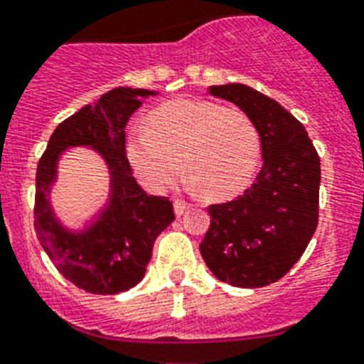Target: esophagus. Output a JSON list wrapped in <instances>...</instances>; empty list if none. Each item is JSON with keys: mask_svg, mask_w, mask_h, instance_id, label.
I'll return each instance as SVG.
<instances>
[{"mask_svg": "<svg viewBox=\"0 0 364 364\" xmlns=\"http://www.w3.org/2000/svg\"><path fill=\"white\" fill-rule=\"evenodd\" d=\"M188 208H191V205H188L187 202H183V200H176V202H173V211H176L177 217L185 215L188 211Z\"/></svg>", "mask_w": 364, "mask_h": 364, "instance_id": "1", "label": "esophagus"}]
</instances>
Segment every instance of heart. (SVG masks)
<instances>
[{"mask_svg":"<svg viewBox=\"0 0 364 364\" xmlns=\"http://www.w3.org/2000/svg\"><path fill=\"white\" fill-rule=\"evenodd\" d=\"M126 159L151 191L176 179L179 162L194 193L232 198L249 187L260 160L255 124L240 111L204 100H173L126 136Z\"/></svg>","mask_w":364,"mask_h":364,"instance_id":"1","label":"heart"}]
</instances>
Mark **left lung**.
Here are the masks:
<instances>
[{
  "mask_svg": "<svg viewBox=\"0 0 364 364\" xmlns=\"http://www.w3.org/2000/svg\"><path fill=\"white\" fill-rule=\"evenodd\" d=\"M208 92L240 107L253 122L262 168L245 194L210 205L211 225L200 253L217 279L264 287L296 264L316 232L319 156L302 122L276 100L240 82L213 85Z\"/></svg>",
  "mask_w": 364,
  "mask_h": 364,
  "instance_id": "8db88e82",
  "label": "left lung"
}]
</instances>
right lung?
Here are the masks:
<instances>
[{
	"instance_id": "obj_1",
	"label": "right lung",
	"mask_w": 364,
	"mask_h": 364,
	"mask_svg": "<svg viewBox=\"0 0 364 364\" xmlns=\"http://www.w3.org/2000/svg\"><path fill=\"white\" fill-rule=\"evenodd\" d=\"M156 90L119 87L60 122L37 164L36 232L65 279L92 294H117L141 282L154 240L176 215L168 198L151 196L132 177L124 128L141 100ZM90 148L105 160L110 193L82 228H68L50 202L59 159L68 148Z\"/></svg>"
}]
</instances>
